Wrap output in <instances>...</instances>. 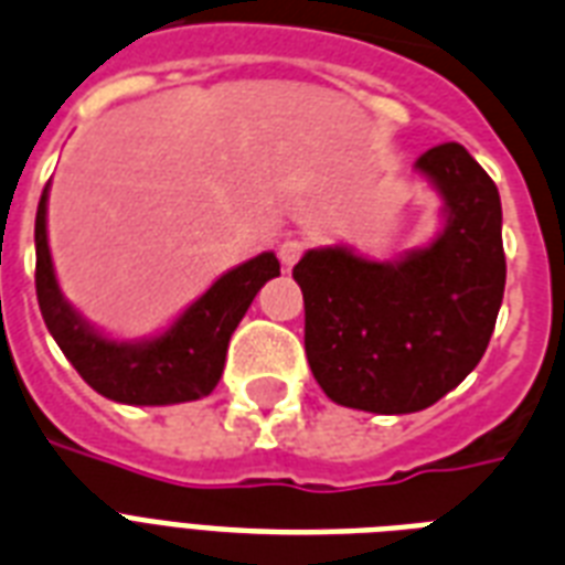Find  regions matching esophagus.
Instances as JSON below:
<instances>
[{"label":"esophagus","instance_id":"1","mask_svg":"<svg viewBox=\"0 0 565 565\" xmlns=\"http://www.w3.org/2000/svg\"><path fill=\"white\" fill-rule=\"evenodd\" d=\"M303 250H306V242H300V238H286V242L279 244L277 256L286 268H295L297 259L303 256Z\"/></svg>","mask_w":565,"mask_h":565}]
</instances>
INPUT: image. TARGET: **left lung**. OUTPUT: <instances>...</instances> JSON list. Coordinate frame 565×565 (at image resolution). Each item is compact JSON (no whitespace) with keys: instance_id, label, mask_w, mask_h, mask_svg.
<instances>
[{"instance_id":"8db88e82","label":"left lung","mask_w":565,"mask_h":565,"mask_svg":"<svg viewBox=\"0 0 565 565\" xmlns=\"http://www.w3.org/2000/svg\"><path fill=\"white\" fill-rule=\"evenodd\" d=\"M441 233L392 262L318 247L295 265L306 360L323 395L377 415L427 409L469 377L504 300L501 196L460 143L418 156Z\"/></svg>"}]
</instances>
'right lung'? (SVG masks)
<instances>
[{"mask_svg": "<svg viewBox=\"0 0 565 565\" xmlns=\"http://www.w3.org/2000/svg\"><path fill=\"white\" fill-rule=\"evenodd\" d=\"M46 203L50 185L43 188L34 217L38 303L46 330L87 386L108 401L129 406L185 404L209 395L221 380L230 339L250 309L253 297L268 279L279 277L277 256L259 253L256 259L226 270L159 335L117 342L87 323L61 295L46 238Z\"/></svg>", "mask_w": 565, "mask_h": 565, "instance_id": "obj_1", "label": "right lung"}]
</instances>
